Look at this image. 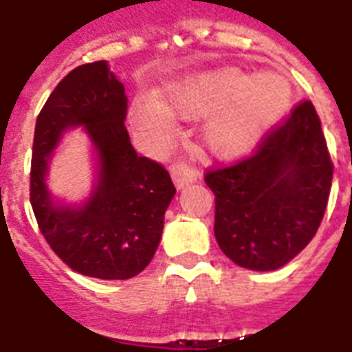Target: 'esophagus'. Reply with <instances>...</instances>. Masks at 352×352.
<instances>
[{"instance_id": "esophagus-1", "label": "esophagus", "mask_w": 352, "mask_h": 352, "mask_svg": "<svg viewBox=\"0 0 352 352\" xmlns=\"http://www.w3.org/2000/svg\"><path fill=\"white\" fill-rule=\"evenodd\" d=\"M169 173H171V179H173L177 188H183L184 184L192 183L199 177L198 169L190 164H186V162H173L169 166Z\"/></svg>"}]
</instances>
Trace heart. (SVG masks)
Wrapping results in <instances>:
<instances>
[{
    "label": "heart",
    "instance_id": "obj_1",
    "mask_svg": "<svg viewBox=\"0 0 352 352\" xmlns=\"http://www.w3.org/2000/svg\"><path fill=\"white\" fill-rule=\"evenodd\" d=\"M290 101V85L279 73H262L249 80L237 69L207 73L188 82L168 101L173 113L196 118L213 116L204 131L206 145L219 156H237L251 148L262 131L275 122ZM139 124L156 138L171 131L168 116L160 107L146 105L139 111Z\"/></svg>",
    "mask_w": 352,
    "mask_h": 352
}]
</instances>
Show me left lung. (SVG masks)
<instances>
[{
  "label": "left lung",
  "mask_w": 352,
  "mask_h": 352,
  "mask_svg": "<svg viewBox=\"0 0 352 352\" xmlns=\"http://www.w3.org/2000/svg\"><path fill=\"white\" fill-rule=\"evenodd\" d=\"M332 177L320 118L309 100L300 101L249 156L206 171L222 252L256 272L290 262L317 234Z\"/></svg>",
  "instance_id": "1"
}]
</instances>
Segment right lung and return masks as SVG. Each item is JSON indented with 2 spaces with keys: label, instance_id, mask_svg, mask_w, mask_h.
I'll use <instances>...</instances> for the list:
<instances>
[{
  "label": "right lung",
  "instance_id": "add662e5",
  "mask_svg": "<svg viewBox=\"0 0 352 352\" xmlns=\"http://www.w3.org/2000/svg\"><path fill=\"white\" fill-rule=\"evenodd\" d=\"M126 113L124 85L100 60L67 73L35 122L30 201L39 230L64 264L96 279H131L145 270L175 196L168 169L131 146ZM80 123L100 153V183L87 206L54 208L44 184L48 154L65 127Z\"/></svg>",
  "mask_w": 352,
  "mask_h": 352
}]
</instances>
